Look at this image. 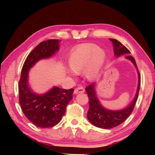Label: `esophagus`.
I'll return each instance as SVG.
<instances>
[{
  "label": "esophagus",
  "mask_w": 155,
  "mask_h": 155,
  "mask_svg": "<svg viewBox=\"0 0 155 155\" xmlns=\"http://www.w3.org/2000/svg\"><path fill=\"white\" fill-rule=\"evenodd\" d=\"M84 88L83 87H79L76 88L75 91H74V94H78V93H83L84 92Z\"/></svg>",
  "instance_id": "1"
}]
</instances>
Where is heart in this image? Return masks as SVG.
I'll use <instances>...</instances> for the list:
<instances>
[{"instance_id":"heart-1","label":"heart","mask_w":155,"mask_h":155,"mask_svg":"<svg viewBox=\"0 0 155 155\" xmlns=\"http://www.w3.org/2000/svg\"><path fill=\"white\" fill-rule=\"evenodd\" d=\"M105 53L94 44H82L73 51L69 57L68 63L75 73L83 71L84 75L92 80L99 75L105 61ZM74 75L73 71H69Z\"/></svg>"}]
</instances>
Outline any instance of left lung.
I'll return each instance as SVG.
<instances>
[{
	"label": "left lung",
	"instance_id": "obj_1",
	"mask_svg": "<svg viewBox=\"0 0 155 155\" xmlns=\"http://www.w3.org/2000/svg\"><path fill=\"white\" fill-rule=\"evenodd\" d=\"M109 39L113 43L114 54L116 57H119L124 54L130 53V51L118 40L114 39ZM126 58L130 60L134 64L137 71L138 85H137L136 94L132 102L126 108L119 110V111H111L103 107L99 102L97 97L96 91H95V83H92L87 87L85 90L89 97V104H90V108L87 112V118L91 124L94 125V126L104 129H110L119 126L127 119V118L130 115L134 109L135 103L138 97L140 86V75L134 58L131 56H127Z\"/></svg>",
	"mask_w": 155,
	"mask_h": 155
}]
</instances>
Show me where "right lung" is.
Instances as JSON below:
<instances>
[{"label":"right lung","mask_w":155,"mask_h":155,"mask_svg":"<svg viewBox=\"0 0 155 155\" xmlns=\"http://www.w3.org/2000/svg\"><path fill=\"white\" fill-rule=\"evenodd\" d=\"M59 49V40L49 39L36 46L27 57L19 81V102L25 116L39 128H50L61 121L67 105L73 99V88L54 87L48 92L37 94L28 83L29 69L41 59L52 56Z\"/></svg>","instance_id":"1"}]
</instances>
